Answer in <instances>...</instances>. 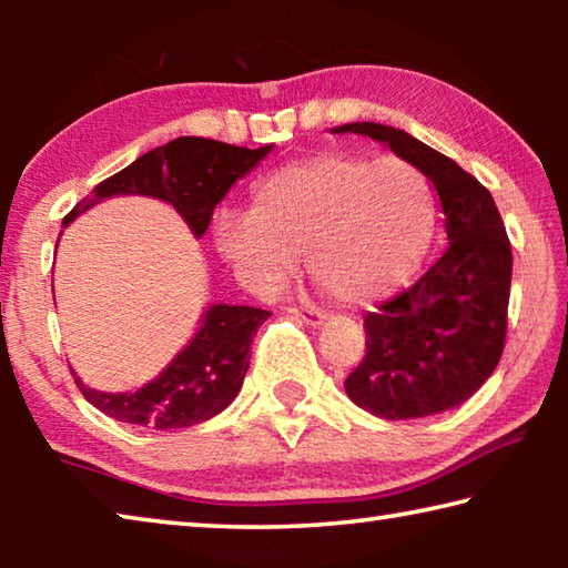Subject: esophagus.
<instances>
[{"instance_id": "34e87169", "label": "esophagus", "mask_w": 568, "mask_h": 568, "mask_svg": "<svg viewBox=\"0 0 568 568\" xmlns=\"http://www.w3.org/2000/svg\"><path fill=\"white\" fill-rule=\"evenodd\" d=\"M287 313H291V318H295V321H301V323H305V325H323V321H325V315L321 313V311H315V307H307V305H291L287 307Z\"/></svg>"}]
</instances>
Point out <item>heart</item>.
I'll use <instances>...</instances> for the list:
<instances>
[{
    "label": "heart",
    "instance_id": "1",
    "mask_svg": "<svg viewBox=\"0 0 568 568\" xmlns=\"http://www.w3.org/2000/svg\"><path fill=\"white\" fill-rule=\"evenodd\" d=\"M434 190L400 158L323 152L257 182L250 215L223 213L213 240L255 291H271L307 255V271L351 305L406 285L434 237Z\"/></svg>",
    "mask_w": 568,
    "mask_h": 568
}]
</instances>
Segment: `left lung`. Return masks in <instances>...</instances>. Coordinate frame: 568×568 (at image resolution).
Instances as JSON below:
<instances>
[{"instance_id":"8db88e82","label":"left lung","mask_w":568,"mask_h":568,"mask_svg":"<svg viewBox=\"0 0 568 568\" xmlns=\"http://www.w3.org/2000/svg\"><path fill=\"white\" fill-rule=\"evenodd\" d=\"M388 145L426 175L446 215L448 250L416 285L363 318L365 358L345 393L378 418L436 416L460 406L501 361L511 295V243L491 192L438 150L378 122L341 124Z\"/></svg>"}]
</instances>
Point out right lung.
Instances as JSON below:
<instances>
[{"mask_svg": "<svg viewBox=\"0 0 568 568\" xmlns=\"http://www.w3.org/2000/svg\"><path fill=\"white\" fill-rule=\"evenodd\" d=\"M271 150L273 145L247 150L205 138H178L102 180L72 207L64 225L108 197L148 195L170 203L195 237H203L215 205ZM267 315L253 305H210L190 345L155 381L132 393H102L84 386L74 371L72 376L82 396L114 420L158 430L195 426L225 410L243 388L250 345Z\"/></svg>", "mask_w": 568, "mask_h": 568, "instance_id": "obj_1", "label": "right lung"}]
</instances>
